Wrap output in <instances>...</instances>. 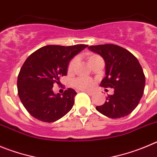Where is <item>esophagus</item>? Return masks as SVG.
<instances>
[{
    "mask_svg": "<svg viewBox=\"0 0 157 157\" xmlns=\"http://www.w3.org/2000/svg\"><path fill=\"white\" fill-rule=\"evenodd\" d=\"M83 92H85V93L88 94L89 95H93L94 94V92L93 91H90V90H82Z\"/></svg>",
    "mask_w": 157,
    "mask_h": 157,
    "instance_id": "34e87169",
    "label": "esophagus"
}]
</instances>
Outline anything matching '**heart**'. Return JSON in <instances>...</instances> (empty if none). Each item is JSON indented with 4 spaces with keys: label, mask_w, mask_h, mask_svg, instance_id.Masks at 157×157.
Returning <instances> with one entry per match:
<instances>
[{
    "label": "heart",
    "mask_w": 157,
    "mask_h": 157,
    "mask_svg": "<svg viewBox=\"0 0 157 157\" xmlns=\"http://www.w3.org/2000/svg\"><path fill=\"white\" fill-rule=\"evenodd\" d=\"M86 59H87L89 64L91 66L95 61L101 59V57L94 53H88L86 55ZM76 65H77V59H73L70 61L68 67H67V71H68L69 74L73 73L74 71ZM94 84V83L93 80H90V79L83 78V77H78V78H77L74 80V85H75V87H77L79 89H82V90L90 89L91 87H93Z\"/></svg>",
    "instance_id": "heart-1"
}]
</instances>
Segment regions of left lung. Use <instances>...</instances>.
<instances>
[{"label": "left lung", "mask_w": 157, "mask_h": 157, "mask_svg": "<svg viewBox=\"0 0 157 157\" xmlns=\"http://www.w3.org/2000/svg\"><path fill=\"white\" fill-rule=\"evenodd\" d=\"M88 49L105 59L106 77L100 85L114 89L105 104L96 107L97 111L111 118L129 115L144 92L146 79L139 60L129 51L113 44L91 45Z\"/></svg>", "instance_id": "1"}]
</instances>
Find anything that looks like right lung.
Instances as JSON below:
<instances>
[{
    "label": "right lung",
    "mask_w": 157,
    "mask_h": 157,
    "mask_svg": "<svg viewBox=\"0 0 157 157\" xmlns=\"http://www.w3.org/2000/svg\"><path fill=\"white\" fill-rule=\"evenodd\" d=\"M87 45H45L25 61L17 76V93L32 117L44 122L57 121L70 112L77 92L68 88L62 95L54 94L53 84L67 74V67L74 56Z\"/></svg>",
    "instance_id": "obj_1"
}]
</instances>
